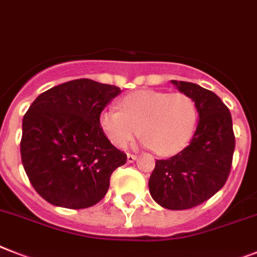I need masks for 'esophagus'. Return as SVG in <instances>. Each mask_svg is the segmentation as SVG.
I'll return each mask as SVG.
<instances>
[{
    "instance_id": "esophagus-1",
    "label": "esophagus",
    "mask_w": 257,
    "mask_h": 257,
    "mask_svg": "<svg viewBox=\"0 0 257 257\" xmlns=\"http://www.w3.org/2000/svg\"><path fill=\"white\" fill-rule=\"evenodd\" d=\"M135 160H137V156H135V155L127 154V162H128V163H134V162H135Z\"/></svg>"
}]
</instances>
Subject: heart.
<instances>
[{
  "label": "heart",
  "instance_id": "heart-1",
  "mask_svg": "<svg viewBox=\"0 0 257 257\" xmlns=\"http://www.w3.org/2000/svg\"><path fill=\"white\" fill-rule=\"evenodd\" d=\"M119 107L99 116L101 130L116 147L141 133L143 146L164 156L175 155L189 144L198 123L196 102L185 93L138 90L124 95Z\"/></svg>",
  "mask_w": 257,
  "mask_h": 257
}]
</instances>
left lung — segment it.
I'll list each match as a JSON object with an SVG mask.
<instances>
[{
  "label": "left lung",
  "instance_id": "8db88e82",
  "mask_svg": "<svg viewBox=\"0 0 257 257\" xmlns=\"http://www.w3.org/2000/svg\"><path fill=\"white\" fill-rule=\"evenodd\" d=\"M171 82L196 102L198 123L188 147L156 160L148 188L160 206L185 210L211 198L227 181L235 137L230 110L215 93L193 82Z\"/></svg>",
  "mask_w": 257,
  "mask_h": 257
}]
</instances>
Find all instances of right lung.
Segmentation results:
<instances>
[{
  "label": "right lung",
  "instance_id": "add662e5",
  "mask_svg": "<svg viewBox=\"0 0 257 257\" xmlns=\"http://www.w3.org/2000/svg\"><path fill=\"white\" fill-rule=\"evenodd\" d=\"M118 86L77 78L48 89L22 122L21 158L31 185L55 206L85 209L102 200L111 173L126 164L99 126Z\"/></svg>",
  "mask_w": 257,
  "mask_h": 257
}]
</instances>
